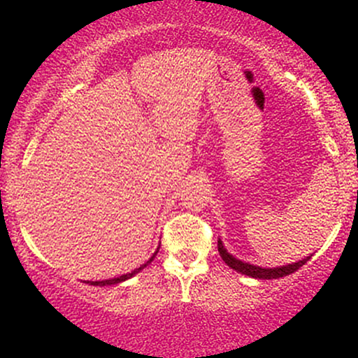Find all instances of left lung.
Listing matches in <instances>:
<instances>
[{
  "mask_svg": "<svg viewBox=\"0 0 358 358\" xmlns=\"http://www.w3.org/2000/svg\"><path fill=\"white\" fill-rule=\"evenodd\" d=\"M219 254L220 257L224 259L225 264L229 266V268H232L234 271H237V273L241 274H245V276H250V278H256V279H278V278H285V276H289L291 273H294V271H298L301 266H305L308 261H310V257L303 259V261H298L294 262V264H287V266H282V268H273V269H266V268H259V266H252V264H248V262H242L239 259H236L231 254L227 252V250L224 249V245H222V241L219 239Z\"/></svg>",
  "mask_w": 358,
  "mask_h": 358,
  "instance_id": "obj_1",
  "label": "left lung"
}]
</instances>
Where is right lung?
Segmentation results:
<instances>
[{"mask_svg": "<svg viewBox=\"0 0 358 358\" xmlns=\"http://www.w3.org/2000/svg\"><path fill=\"white\" fill-rule=\"evenodd\" d=\"M155 254H156V252H155ZM153 259H155V256H153V257H151V259H150V261H148V262H146V264H143V266H141V268L134 269V271H133V273H129V274H124V276H119V278H113V279H106V281H89V282H90V285H94V286H108V285H117V282H121V281H126V279H129L131 276H134V274H136V273H139V271H141L143 268H146V266H148V264H150V262H151V261H153Z\"/></svg>", "mask_w": 358, "mask_h": 358, "instance_id": "1", "label": "right lung"}]
</instances>
